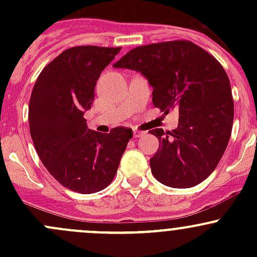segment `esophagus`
I'll list each match as a JSON object with an SVG mask.
<instances>
[{"label":"esophagus","instance_id":"obj_1","mask_svg":"<svg viewBox=\"0 0 257 257\" xmlns=\"http://www.w3.org/2000/svg\"><path fill=\"white\" fill-rule=\"evenodd\" d=\"M144 134H145L144 132L138 131V129H134V131H133V136H134V138H141V137H143Z\"/></svg>","mask_w":257,"mask_h":257}]
</instances>
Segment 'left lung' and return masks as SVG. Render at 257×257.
Returning <instances> with one entry per match:
<instances>
[{
  "instance_id": "obj_1",
  "label": "left lung",
  "mask_w": 257,
  "mask_h": 257,
  "mask_svg": "<svg viewBox=\"0 0 257 257\" xmlns=\"http://www.w3.org/2000/svg\"><path fill=\"white\" fill-rule=\"evenodd\" d=\"M113 67L141 72L153 87L155 107L179 112L177 129L150 131L159 139L149 160L155 179L179 189L205 180L224 155L234 121L230 80L217 59L179 40L133 48Z\"/></svg>"
}]
</instances>
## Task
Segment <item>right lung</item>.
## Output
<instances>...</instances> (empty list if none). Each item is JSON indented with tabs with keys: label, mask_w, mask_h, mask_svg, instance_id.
I'll list each match as a JSON object with an SVG mask.
<instances>
[{
	"label": "right lung",
	"mask_w": 257,
	"mask_h": 257,
	"mask_svg": "<svg viewBox=\"0 0 257 257\" xmlns=\"http://www.w3.org/2000/svg\"><path fill=\"white\" fill-rule=\"evenodd\" d=\"M120 49H66L43 68L32 89L31 138L49 174L69 190L92 194L107 188L133 138L132 129L125 126L108 134L90 131L83 116L94 100L100 73Z\"/></svg>",
	"instance_id": "1"
}]
</instances>
